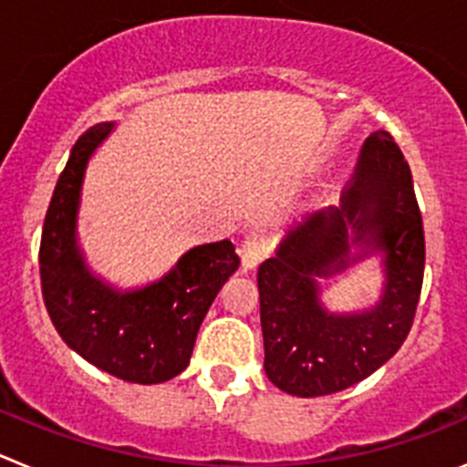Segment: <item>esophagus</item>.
<instances>
[{"label": "esophagus", "instance_id": "34e87169", "mask_svg": "<svg viewBox=\"0 0 467 467\" xmlns=\"http://www.w3.org/2000/svg\"><path fill=\"white\" fill-rule=\"evenodd\" d=\"M271 250V236L266 229H253L245 236L241 245V259H243V269L250 271L254 269L259 262H262Z\"/></svg>", "mask_w": 467, "mask_h": 467}]
</instances>
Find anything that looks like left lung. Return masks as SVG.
I'll use <instances>...</instances> for the list:
<instances>
[{
    "instance_id": "1",
    "label": "left lung",
    "mask_w": 467,
    "mask_h": 467,
    "mask_svg": "<svg viewBox=\"0 0 467 467\" xmlns=\"http://www.w3.org/2000/svg\"><path fill=\"white\" fill-rule=\"evenodd\" d=\"M372 254H382V299L365 312H327L319 283ZM423 266V220L410 163L379 130L367 138L341 203L304 217L259 266L264 369L271 383L317 398L377 372L410 334Z\"/></svg>"
}]
</instances>
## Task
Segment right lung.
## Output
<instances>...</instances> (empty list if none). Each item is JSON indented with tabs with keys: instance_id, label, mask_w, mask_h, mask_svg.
<instances>
[{
	"instance_id": "obj_1",
	"label": "right lung",
	"mask_w": 467,
	"mask_h": 467,
	"mask_svg": "<svg viewBox=\"0 0 467 467\" xmlns=\"http://www.w3.org/2000/svg\"><path fill=\"white\" fill-rule=\"evenodd\" d=\"M111 130V121L88 128L57 177L41 231V295L69 348L111 377L150 386L187 369L198 327L241 259L231 241L205 243L161 280L126 292L90 274L77 243V214L88 159Z\"/></svg>"
}]
</instances>
